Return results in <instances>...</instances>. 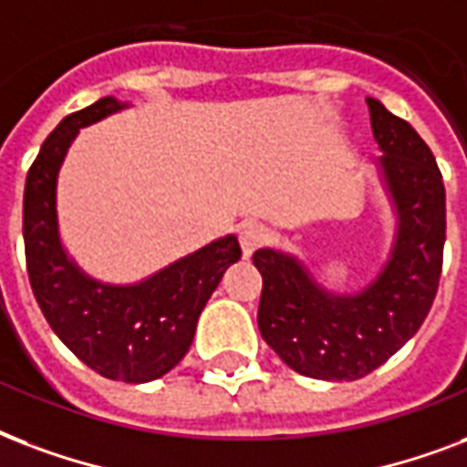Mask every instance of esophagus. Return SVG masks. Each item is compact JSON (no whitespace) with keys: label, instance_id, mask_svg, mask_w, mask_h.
<instances>
[{"label":"esophagus","instance_id":"34e87169","mask_svg":"<svg viewBox=\"0 0 467 467\" xmlns=\"http://www.w3.org/2000/svg\"><path fill=\"white\" fill-rule=\"evenodd\" d=\"M265 241L267 229L265 226H260V223H244V226L238 229V244H241V251H244L245 258L258 251Z\"/></svg>","mask_w":467,"mask_h":467}]
</instances>
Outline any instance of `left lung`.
<instances>
[{
  "label": "left lung",
  "instance_id": "left-lung-1",
  "mask_svg": "<svg viewBox=\"0 0 467 467\" xmlns=\"http://www.w3.org/2000/svg\"><path fill=\"white\" fill-rule=\"evenodd\" d=\"M380 168L400 229L378 280L353 297L312 283L285 253H253L263 275L258 328L292 370L317 380H358L392 358L424 324L439 292L446 244V187L431 148L404 119L368 97Z\"/></svg>",
  "mask_w": 467,
  "mask_h": 467
}]
</instances>
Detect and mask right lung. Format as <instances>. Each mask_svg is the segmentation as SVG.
Returning <instances> with one entry per match:
<instances>
[{"instance_id":"1","label":"right lung","mask_w":467,"mask_h":467,"mask_svg":"<svg viewBox=\"0 0 467 467\" xmlns=\"http://www.w3.org/2000/svg\"><path fill=\"white\" fill-rule=\"evenodd\" d=\"M124 107L114 97L65 117L43 140L24 190V248L34 297L57 338L92 370L121 382H150L190 350L202 309L241 258L236 236L219 238L146 283L99 285L79 273L57 238L56 182L72 139Z\"/></svg>"}]
</instances>
